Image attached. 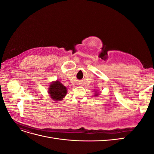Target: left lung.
Returning a JSON list of instances; mask_svg holds the SVG:
<instances>
[{
  "label": "left lung",
  "instance_id": "8db88e82",
  "mask_svg": "<svg viewBox=\"0 0 154 154\" xmlns=\"http://www.w3.org/2000/svg\"><path fill=\"white\" fill-rule=\"evenodd\" d=\"M99 95V94H98V93H96V94L94 95L95 96H98Z\"/></svg>",
  "mask_w": 154,
  "mask_h": 154
}]
</instances>
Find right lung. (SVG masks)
I'll return each instance as SVG.
<instances>
[{"label":"right lung","mask_w":154,"mask_h":154,"mask_svg":"<svg viewBox=\"0 0 154 154\" xmlns=\"http://www.w3.org/2000/svg\"><path fill=\"white\" fill-rule=\"evenodd\" d=\"M48 92L52 100L56 101H60L63 100V97L66 96L67 88L63 85L62 83L57 80L51 83Z\"/></svg>","instance_id":"obj_1"}]
</instances>
